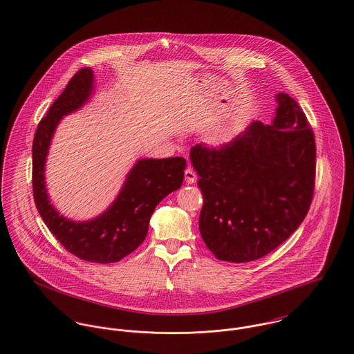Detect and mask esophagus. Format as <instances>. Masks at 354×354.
<instances>
[{
	"label": "esophagus",
	"mask_w": 354,
	"mask_h": 354,
	"mask_svg": "<svg viewBox=\"0 0 354 354\" xmlns=\"http://www.w3.org/2000/svg\"><path fill=\"white\" fill-rule=\"evenodd\" d=\"M185 179H186V183L192 185L196 180V172L194 171L193 167H187L186 171H185Z\"/></svg>",
	"instance_id": "34e87169"
}]
</instances>
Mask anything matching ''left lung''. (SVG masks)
<instances>
[{
	"mask_svg": "<svg viewBox=\"0 0 354 354\" xmlns=\"http://www.w3.org/2000/svg\"><path fill=\"white\" fill-rule=\"evenodd\" d=\"M272 124L252 122L220 148L198 144L199 231L220 261L244 263L282 244L306 218L316 168L314 131L297 102L277 95Z\"/></svg>",
	"mask_w": 354,
	"mask_h": 354,
	"instance_id": "1",
	"label": "left lung"
}]
</instances>
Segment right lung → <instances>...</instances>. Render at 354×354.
Segmentation results:
<instances>
[{"instance_id": "add662e5", "label": "right lung", "mask_w": 354, "mask_h": 354, "mask_svg": "<svg viewBox=\"0 0 354 354\" xmlns=\"http://www.w3.org/2000/svg\"><path fill=\"white\" fill-rule=\"evenodd\" d=\"M92 89L93 72L89 68L80 69L40 120L32 142V190L40 217L71 254L86 262L113 263L131 254L145 240L158 202L182 186L186 160H138L117 199L103 214L82 223L61 216L47 196L46 156L58 122L79 110L89 99Z\"/></svg>"}]
</instances>
